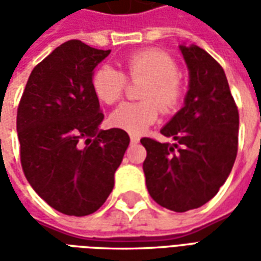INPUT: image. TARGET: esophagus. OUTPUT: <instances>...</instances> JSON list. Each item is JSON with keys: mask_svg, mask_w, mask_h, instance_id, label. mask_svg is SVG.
I'll return each mask as SVG.
<instances>
[{"mask_svg": "<svg viewBox=\"0 0 261 261\" xmlns=\"http://www.w3.org/2000/svg\"><path fill=\"white\" fill-rule=\"evenodd\" d=\"M130 141H131V144H138V142H140V138H138V137H136V136H131Z\"/></svg>", "mask_w": 261, "mask_h": 261, "instance_id": "1", "label": "esophagus"}]
</instances>
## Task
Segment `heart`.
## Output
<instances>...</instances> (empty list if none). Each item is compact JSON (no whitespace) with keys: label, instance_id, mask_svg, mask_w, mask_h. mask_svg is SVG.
I'll return each instance as SVG.
<instances>
[{"label":"heart","instance_id":"heart-1","mask_svg":"<svg viewBox=\"0 0 261 261\" xmlns=\"http://www.w3.org/2000/svg\"><path fill=\"white\" fill-rule=\"evenodd\" d=\"M125 78L131 82L142 81L138 96L144 100L120 105L109 121L114 128L133 136L145 133L156 121L159 109L162 113H172L183 99L179 67L169 54L161 50L133 53L124 60L123 72L112 65H102L93 75V91L103 103L113 105L124 93Z\"/></svg>","mask_w":261,"mask_h":261}]
</instances>
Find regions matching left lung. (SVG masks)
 Instances as JSON below:
<instances>
[{"label":"left lung","mask_w":261,"mask_h":261,"mask_svg":"<svg viewBox=\"0 0 261 261\" xmlns=\"http://www.w3.org/2000/svg\"><path fill=\"white\" fill-rule=\"evenodd\" d=\"M189 68L185 106L162 127L175 144L142 138L147 189L159 205H204L228 179L238 153L239 113L222 67L196 44L179 46Z\"/></svg>","instance_id":"1"}]
</instances>
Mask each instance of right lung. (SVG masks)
Returning <instances> with one entry per match:
<instances>
[{"label":"right lung","mask_w":261,"mask_h":261,"mask_svg":"<svg viewBox=\"0 0 261 261\" xmlns=\"http://www.w3.org/2000/svg\"><path fill=\"white\" fill-rule=\"evenodd\" d=\"M109 54L81 40L63 43L33 68L18 108L23 173L65 215L84 217L102 207L130 144L125 131L99 130L103 113L92 78Z\"/></svg>","instance_id":"1"}]
</instances>
